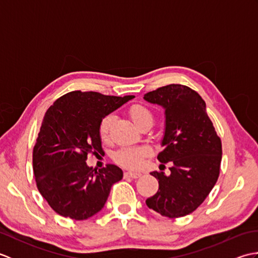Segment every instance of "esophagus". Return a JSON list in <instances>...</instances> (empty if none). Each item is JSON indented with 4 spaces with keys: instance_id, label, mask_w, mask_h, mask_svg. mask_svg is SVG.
Returning <instances> with one entry per match:
<instances>
[{
    "instance_id": "esophagus-1",
    "label": "esophagus",
    "mask_w": 258,
    "mask_h": 258,
    "mask_svg": "<svg viewBox=\"0 0 258 258\" xmlns=\"http://www.w3.org/2000/svg\"><path fill=\"white\" fill-rule=\"evenodd\" d=\"M141 173H138V172H125L124 173V177L125 178H127V177H130V178H139V177H141Z\"/></svg>"
}]
</instances>
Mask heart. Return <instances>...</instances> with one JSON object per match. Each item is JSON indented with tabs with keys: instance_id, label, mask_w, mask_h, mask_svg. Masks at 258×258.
I'll use <instances>...</instances> for the list:
<instances>
[{
	"instance_id": "1",
	"label": "heart",
	"mask_w": 258,
	"mask_h": 258,
	"mask_svg": "<svg viewBox=\"0 0 258 258\" xmlns=\"http://www.w3.org/2000/svg\"><path fill=\"white\" fill-rule=\"evenodd\" d=\"M128 114L133 122L141 128L145 124L153 123V114L149 108L140 105V104H134L130 107ZM114 116L112 114H108L104 116L100 123V136L103 141H107L109 138V131L113 124ZM152 154V151L147 146H128L122 147L114 154V161L120 166L130 168V169H138L142 167L144 164L145 158Z\"/></svg>"
}]
</instances>
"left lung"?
Listing matches in <instances>:
<instances>
[{"label":"left lung","instance_id":"8db88e82","mask_svg":"<svg viewBox=\"0 0 258 258\" xmlns=\"http://www.w3.org/2000/svg\"><path fill=\"white\" fill-rule=\"evenodd\" d=\"M144 98L165 108L164 149L157 160L161 167L173 164L169 175L151 173L158 179V190L146 205L169 218L188 215L205 201L220 176L222 141L204 100L190 87L169 84L146 93Z\"/></svg>","mask_w":258,"mask_h":258}]
</instances>
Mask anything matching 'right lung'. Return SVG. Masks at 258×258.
Segmentation results:
<instances>
[{"label":"right lung","instance_id":"add662e5","mask_svg":"<svg viewBox=\"0 0 258 258\" xmlns=\"http://www.w3.org/2000/svg\"><path fill=\"white\" fill-rule=\"evenodd\" d=\"M134 95L111 96L73 91L53 103L43 118L33 149L37 189L61 216L83 221L100 212L122 169L86 165L87 154L102 153L100 123Z\"/></svg>","mask_w":258,"mask_h":258}]
</instances>
